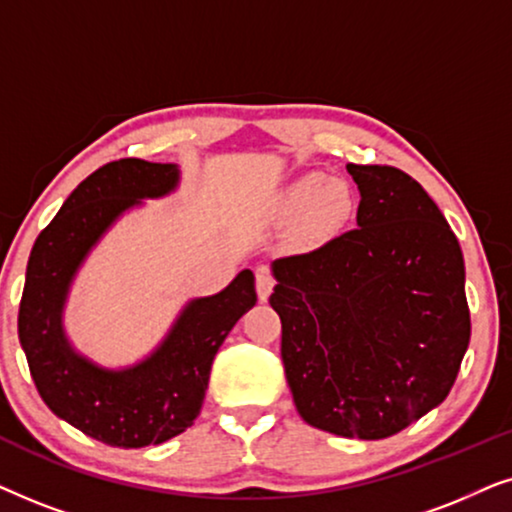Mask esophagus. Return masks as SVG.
Returning a JSON list of instances; mask_svg holds the SVG:
<instances>
[{"label": "esophagus", "mask_w": 512, "mask_h": 512, "mask_svg": "<svg viewBox=\"0 0 512 512\" xmlns=\"http://www.w3.org/2000/svg\"><path fill=\"white\" fill-rule=\"evenodd\" d=\"M272 286H275V279L265 268H258L256 270V293H258V300H268L270 293H272Z\"/></svg>", "instance_id": "esophagus-1"}]
</instances>
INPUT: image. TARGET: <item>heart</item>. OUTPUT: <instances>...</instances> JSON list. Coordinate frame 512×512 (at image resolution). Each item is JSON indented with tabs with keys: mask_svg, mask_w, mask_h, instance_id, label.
<instances>
[{
	"mask_svg": "<svg viewBox=\"0 0 512 512\" xmlns=\"http://www.w3.org/2000/svg\"><path fill=\"white\" fill-rule=\"evenodd\" d=\"M359 207L356 191L347 179L326 177L321 172L300 174L272 200L277 221H296V240L305 247H319L349 226Z\"/></svg>",
	"mask_w": 512,
	"mask_h": 512,
	"instance_id": "heart-1",
	"label": "heart"
}]
</instances>
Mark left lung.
Returning <instances> with one entry per match:
<instances>
[{
  "label": "left lung",
  "mask_w": 512,
  "mask_h": 512,
  "mask_svg": "<svg viewBox=\"0 0 512 512\" xmlns=\"http://www.w3.org/2000/svg\"><path fill=\"white\" fill-rule=\"evenodd\" d=\"M356 226L272 261L298 415L342 438L403 431L450 394L471 340L461 247L429 193L389 165H347Z\"/></svg>",
  "instance_id": "left-lung-1"
}]
</instances>
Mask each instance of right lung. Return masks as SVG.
<instances>
[{
  "instance_id": "1",
  "label": "right lung",
  "mask_w": 512,
  "mask_h": 512,
  "mask_svg": "<svg viewBox=\"0 0 512 512\" xmlns=\"http://www.w3.org/2000/svg\"><path fill=\"white\" fill-rule=\"evenodd\" d=\"M174 163L123 158L74 188L34 242L18 312V338L39 396L53 415L114 447L160 445L200 415L209 370L230 328L256 305L254 272L181 307L142 361L107 368L69 340L65 307L81 265L123 214L179 188Z\"/></svg>"
}]
</instances>
